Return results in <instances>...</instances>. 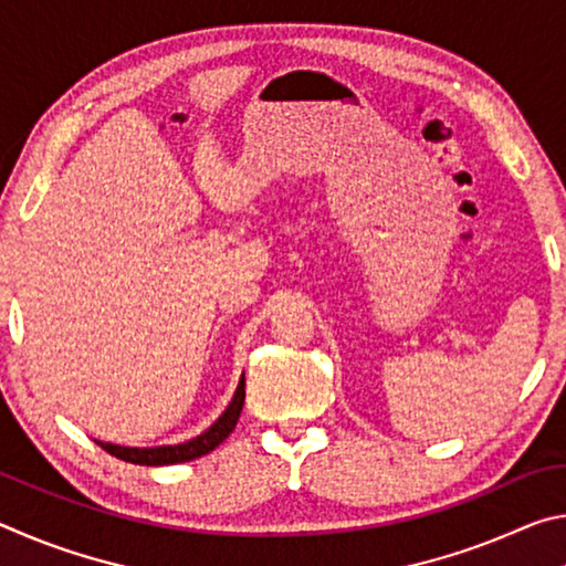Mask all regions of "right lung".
<instances>
[{
    "label": "right lung",
    "instance_id": "1",
    "mask_svg": "<svg viewBox=\"0 0 566 566\" xmlns=\"http://www.w3.org/2000/svg\"><path fill=\"white\" fill-rule=\"evenodd\" d=\"M242 407H244V375L239 379L234 397L227 405V409L219 415V419L212 427L205 429V432L195 439H187V442H179V444H161V447H122L112 442H99V439L97 444L104 449V452L122 459V462H132L142 467L191 462V459L212 452V449H217L229 434H232V429L237 427V419L242 415Z\"/></svg>",
    "mask_w": 566,
    "mask_h": 566
}]
</instances>
